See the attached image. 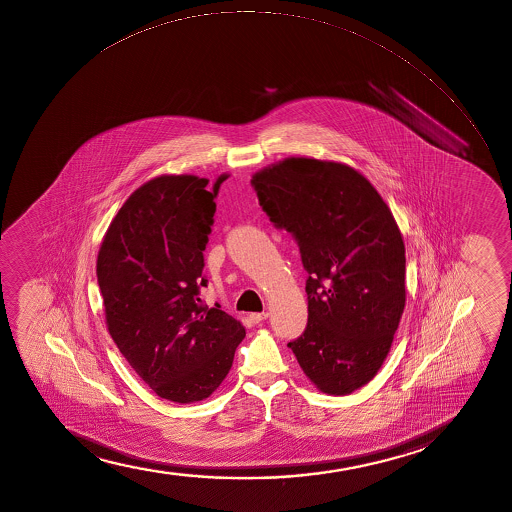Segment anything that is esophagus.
<instances>
[{
    "instance_id": "obj_1",
    "label": "esophagus",
    "mask_w": 512,
    "mask_h": 512,
    "mask_svg": "<svg viewBox=\"0 0 512 512\" xmlns=\"http://www.w3.org/2000/svg\"><path fill=\"white\" fill-rule=\"evenodd\" d=\"M268 318V312H253V314H249V319L253 321V323H261V321H265Z\"/></svg>"
}]
</instances>
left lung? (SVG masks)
Here are the masks:
<instances>
[{
	"label": "left lung",
	"mask_w": 512,
	"mask_h": 512,
	"mask_svg": "<svg viewBox=\"0 0 512 512\" xmlns=\"http://www.w3.org/2000/svg\"><path fill=\"white\" fill-rule=\"evenodd\" d=\"M259 205L294 235L306 282V331L290 341L323 393L350 394L388 357L405 309V244L381 194L350 165L290 157L251 179Z\"/></svg>",
	"instance_id": "obj_1"
}]
</instances>
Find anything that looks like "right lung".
<instances>
[{"mask_svg":"<svg viewBox=\"0 0 512 512\" xmlns=\"http://www.w3.org/2000/svg\"><path fill=\"white\" fill-rule=\"evenodd\" d=\"M160 176L131 194L100 244L97 282L119 352L153 393L176 403L222 384L246 329L220 306H203L208 235L220 184Z\"/></svg>","mask_w":512,"mask_h":512,"instance_id":"add662e5","label":"right lung"}]
</instances>
